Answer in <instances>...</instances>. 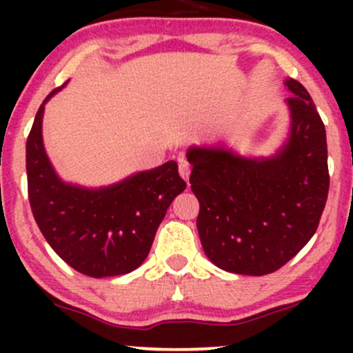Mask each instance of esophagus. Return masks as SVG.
<instances>
[{"label": "esophagus", "instance_id": "esophagus-1", "mask_svg": "<svg viewBox=\"0 0 353 353\" xmlns=\"http://www.w3.org/2000/svg\"><path fill=\"white\" fill-rule=\"evenodd\" d=\"M179 174L181 177L184 179L185 182H189V176H190V164L188 163L185 159H181L179 161Z\"/></svg>", "mask_w": 353, "mask_h": 353}]
</instances>
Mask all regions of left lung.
Wrapping results in <instances>:
<instances>
[{
	"label": "left lung",
	"instance_id": "left-lung-1",
	"mask_svg": "<svg viewBox=\"0 0 353 353\" xmlns=\"http://www.w3.org/2000/svg\"><path fill=\"white\" fill-rule=\"evenodd\" d=\"M290 134L272 157L247 159L224 148H190L189 182L199 201L202 249L219 269L265 275L285 265L319 228L329 194L325 125L299 81Z\"/></svg>",
	"mask_w": 353,
	"mask_h": 353
}]
</instances>
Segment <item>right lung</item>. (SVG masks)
<instances>
[{"instance_id":"1","label":"right lung","mask_w":353,"mask_h":353,"mask_svg":"<svg viewBox=\"0 0 353 353\" xmlns=\"http://www.w3.org/2000/svg\"><path fill=\"white\" fill-rule=\"evenodd\" d=\"M58 89L39 106L26 141L28 197L34 221L51 249L78 272L96 279L129 274L148 257L165 210L185 182L176 161L109 188L86 189L61 181L41 136L44 104Z\"/></svg>"}]
</instances>
